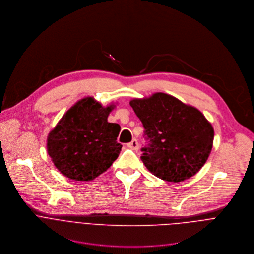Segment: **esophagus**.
Instances as JSON below:
<instances>
[{
    "label": "esophagus",
    "instance_id": "1",
    "mask_svg": "<svg viewBox=\"0 0 254 254\" xmlns=\"http://www.w3.org/2000/svg\"><path fill=\"white\" fill-rule=\"evenodd\" d=\"M127 147L132 149V150H136L137 151L139 149V143H138V141L136 139H133L130 143L127 144Z\"/></svg>",
    "mask_w": 254,
    "mask_h": 254
}]
</instances>
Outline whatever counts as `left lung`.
<instances>
[{
	"instance_id": "8db88e82",
	"label": "left lung",
	"mask_w": 254,
	"mask_h": 254,
	"mask_svg": "<svg viewBox=\"0 0 254 254\" xmlns=\"http://www.w3.org/2000/svg\"><path fill=\"white\" fill-rule=\"evenodd\" d=\"M130 105L148 140L141 149V160L154 176L179 183L201 169L210 154L214 132L199 110L161 92L133 99Z\"/></svg>"
}]
</instances>
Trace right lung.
<instances>
[{
	"label": "right lung",
	"instance_id": "1",
	"mask_svg": "<svg viewBox=\"0 0 254 254\" xmlns=\"http://www.w3.org/2000/svg\"><path fill=\"white\" fill-rule=\"evenodd\" d=\"M113 107H103L92 97L83 98L50 133L48 153L63 175L74 181H91L118 158L120 126L107 121Z\"/></svg>",
	"mask_w": 254,
	"mask_h": 254
}]
</instances>
